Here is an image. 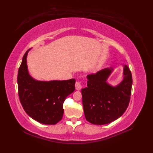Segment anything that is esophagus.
<instances>
[{
	"mask_svg": "<svg viewBox=\"0 0 153 153\" xmlns=\"http://www.w3.org/2000/svg\"><path fill=\"white\" fill-rule=\"evenodd\" d=\"M75 88H76V90H77V91H80L82 89V85H81L80 82H76Z\"/></svg>",
	"mask_w": 153,
	"mask_h": 153,
	"instance_id": "esophagus-1",
	"label": "esophagus"
}]
</instances>
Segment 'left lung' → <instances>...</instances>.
I'll list each match as a JSON object with an SVG mask.
<instances>
[{
	"label": "left lung",
	"instance_id": "obj_1",
	"mask_svg": "<svg viewBox=\"0 0 153 153\" xmlns=\"http://www.w3.org/2000/svg\"><path fill=\"white\" fill-rule=\"evenodd\" d=\"M114 71L110 67L87 76V87L82 89V103L87 121L93 124L103 125L115 121L122 116L129 105L132 87L131 71L124 65L123 80L113 85L107 80Z\"/></svg>",
	"mask_w": 153,
	"mask_h": 153
}]
</instances>
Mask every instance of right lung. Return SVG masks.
Masks as SVG:
<instances>
[{"label":"right lung","mask_w":153,"mask_h":153,"mask_svg":"<svg viewBox=\"0 0 153 153\" xmlns=\"http://www.w3.org/2000/svg\"><path fill=\"white\" fill-rule=\"evenodd\" d=\"M30 49L22 59L17 82L20 101L27 115L44 124H55L62 118L63 103L75 89V80L41 81L30 75L27 58Z\"/></svg>","instance_id":"right-lung-1"}]
</instances>
